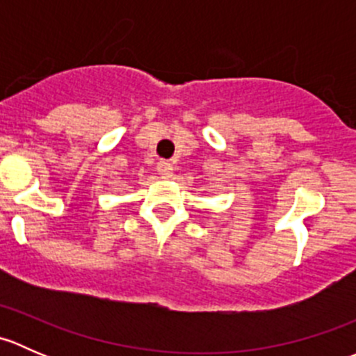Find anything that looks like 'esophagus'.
I'll return each mask as SVG.
<instances>
[{
    "label": "esophagus",
    "mask_w": 356,
    "mask_h": 356,
    "mask_svg": "<svg viewBox=\"0 0 356 356\" xmlns=\"http://www.w3.org/2000/svg\"><path fill=\"white\" fill-rule=\"evenodd\" d=\"M158 172H160L161 177H165V179L172 177V174H174V165L167 160H161L160 163H158Z\"/></svg>",
    "instance_id": "1"
}]
</instances>
